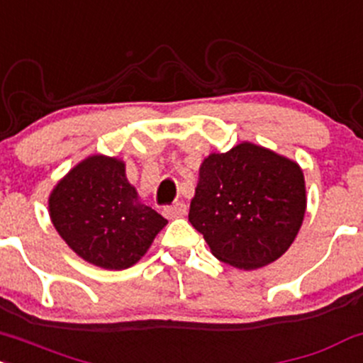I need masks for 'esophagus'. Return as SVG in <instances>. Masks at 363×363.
Instances as JSON below:
<instances>
[{"instance_id":"esophagus-1","label":"esophagus","mask_w":363,"mask_h":363,"mask_svg":"<svg viewBox=\"0 0 363 363\" xmlns=\"http://www.w3.org/2000/svg\"><path fill=\"white\" fill-rule=\"evenodd\" d=\"M186 212H188V206H186V203H182V201H175V203H172V205H169L163 208V215H165L167 218L182 217V215H186Z\"/></svg>"}]
</instances>
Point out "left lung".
<instances>
[{
	"label": "left lung",
	"instance_id": "left-lung-1",
	"mask_svg": "<svg viewBox=\"0 0 363 363\" xmlns=\"http://www.w3.org/2000/svg\"><path fill=\"white\" fill-rule=\"evenodd\" d=\"M306 208L296 163L252 143L203 162L189 222L213 257L238 269H258L291 246Z\"/></svg>",
	"mask_w": 363,
	"mask_h": 363
}]
</instances>
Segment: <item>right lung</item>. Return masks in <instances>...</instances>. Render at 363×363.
<instances>
[{
    "mask_svg": "<svg viewBox=\"0 0 363 363\" xmlns=\"http://www.w3.org/2000/svg\"><path fill=\"white\" fill-rule=\"evenodd\" d=\"M51 222L81 258L110 270L134 265L167 224L138 201L125 167L91 157L72 169L50 196Z\"/></svg>",
    "mask_w": 363,
    "mask_h": 363,
    "instance_id": "add662e5",
    "label": "right lung"
}]
</instances>
